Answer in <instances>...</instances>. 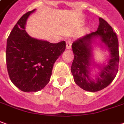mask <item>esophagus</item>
<instances>
[{"instance_id":"obj_1","label":"esophagus","mask_w":124,"mask_h":124,"mask_svg":"<svg viewBox=\"0 0 124 124\" xmlns=\"http://www.w3.org/2000/svg\"><path fill=\"white\" fill-rule=\"evenodd\" d=\"M71 45H72V41L70 39H69L66 41V49H70L71 48Z\"/></svg>"}]
</instances>
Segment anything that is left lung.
<instances>
[{
	"mask_svg": "<svg viewBox=\"0 0 124 124\" xmlns=\"http://www.w3.org/2000/svg\"><path fill=\"white\" fill-rule=\"evenodd\" d=\"M98 38L108 47L111 59L107 65L99 66L100 72L94 80L90 74L93 57L91 43ZM72 48L74 60L71 66V73L77 85L84 90L96 92L105 88L113 81L118 71L119 43L115 32L105 20L99 17L98 30L74 41Z\"/></svg>",
	"mask_w": 124,
	"mask_h": 124,
	"instance_id": "left-lung-1",
	"label": "left lung"
}]
</instances>
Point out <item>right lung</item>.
<instances>
[{
    "label": "right lung",
    "instance_id": "obj_1",
    "mask_svg": "<svg viewBox=\"0 0 124 124\" xmlns=\"http://www.w3.org/2000/svg\"><path fill=\"white\" fill-rule=\"evenodd\" d=\"M34 9L22 16L7 41L6 62L12 83L20 90L35 92L49 83L54 63L64 51V41L51 43L31 37L25 30Z\"/></svg>",
    "mask_w": 124,
    "mask_h": 124
}]
</instances>
